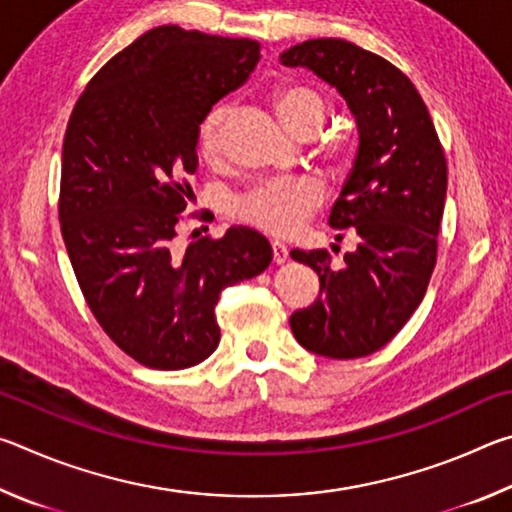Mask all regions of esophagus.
<instances>
[{
	"label": "esophagus",
	"mask_w": 512,
	"mask_h": 512,
	"mask_svg": "<svg viewBox=\"0 0 512 512\" xmlns=\"http://www.w3.org/2000/svg\"><path fill=\"white\" fill-rule=\"evenodd\" d=\"M271 250H273V262L275 264H284L289 259V248L284 246V244H280V241H273Z\"/></svg>",
	"instance_id": "esophagus-1"
}]
</instances>
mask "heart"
Here are the masks:
<instances>
[{"label": "heart", "mask_w": 512, "mask_h": 512, "mask_svg": "<svg viewBox=\"0 0 512 512\" xmlns=\"http://www.w3.org/2000/svg\"><path fill=\"white\" fill-rule=\"evenodd\" d=\"M273 108L284 126L298 137H311L327 119V99L305 83H284L273 92ZM228 108L216 103L198 121L196 153L207 167H221L225 158L223 121ZM329 158L343 155V144L325 146ZM325 201V187L314 176H293L268 180L241 194L235 201V216L253 228L275 237H289L298 232Z\"/></svg>", "instance_id": "heart-1"}]
</instances>
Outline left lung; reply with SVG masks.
Masks as SVG:
<instances>
[{
  "instance_id": "8db88e82",
  "label": "left lung",
  "mask_w": 512,
  "mask_h": 512,
  "mask_svg": "<svg viewBox=\"0 0 512 512\" xmlns=\"http://www.w3.org/2000/svg\"><path fill=\"white\" fill-rule=\"evenodd\" d=\"M280 60L334 85L359 126L354 167L329 214V225L359 244L341 268H332L327 250H291L320 282L314 305L291 314V332L320 357H368L400 332L427 293L447 194L443 144L415 85L386 58L348 40L318 38Z\"/></svg>"
}]
</instances>
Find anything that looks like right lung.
Wrapping results in <instances>:
<instances>
[{
  "instance_id": "add662e5",
  "label": "right lung",
  "mask_w": 512,
  "mask_h": 512,
  "mask_svg": "<svg viewBox=\"0 0 512 512\" xmlns=\"http://www.w3.org/2000/svg\"><path fill=\"white\" fill-rule=\"evenodd\" d=\"M259 49L248 38L155 27L92 76L67 121L58 219L69 262L103 332L146 368L210 357L221 291L273 259L266 237L244 225L176 248L198 121L248 79Z\"/></svg>"
}]
</instances>
